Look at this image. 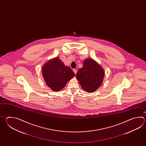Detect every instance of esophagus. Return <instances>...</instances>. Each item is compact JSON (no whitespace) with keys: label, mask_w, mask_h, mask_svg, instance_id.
<instances>
[{"label":"esophagus","mask_w":146,"mask_h":146,"mask_svg":"<svg viewBox=\"0 0 146 146\" xmlns=\"http://www.w3.org/2000/svg\"><path fill=\"white\" fill-rule=\"evenodd\" d=\"M73 71H74V72L75 73V74H76V73H77V69H73Z\"/></svg>","instance_id":"34e87169"}]
</instances>
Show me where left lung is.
I'll return each mask as SVG.
<instances>
[{
    "instance_id": "obj_1",
    "label": "left lung",
    "mask_w": 146,
    "mask_h": 146,
    "mask_svg": "<svg viewBox=\"0 0 146 146\" xmlns=\"http://www.w3.org/2000/svg\"><path fill=\"white\" fill-rule=\"evenodd\" d=\"M104 72L102 67L92 58L84 60L82 68L76 74L78 80L82 89L88 92H93L101 86Z\"/></svg>"
}]
</instances>
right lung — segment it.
<instances>
[{
  "mask_svg": "<svg viewBox=\"0 0 146 146\" xmlns=\"http://www.w3.org/2000/svg\"><path fill=\"white\" fill-rule=\"evenodd\" d=\"M42 72L47 86L55 92L62 90L75 76L74 72L65 65L58 57L46 62L42 67Z\"/></svg>",
  "mask_w": 146,
  "mask_h": 146,
  "instance_id": "right-lung-1",
  "label": "right lung"
}]
</instances>
